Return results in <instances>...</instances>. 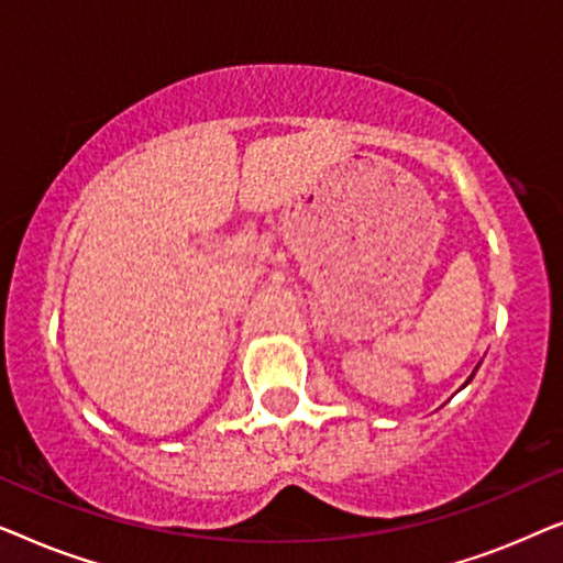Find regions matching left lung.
<instances>
[{"label": "left lung", "mask_w": 563, "mask_h": 563, "mask_svg": "<svg viewBox=\"0 0 563 563\" xmlns=\"http://www.w3.org/2000/svg\"><path fill=\"white\" fill-rule=\"evenodd\" d=\"M476 368H479V364H476ZM476 368H474V372H472V376H468V379H466V384H468V382H472V379H474V374H476ZM466 384H464V387H466Z\"/></svg>", "instance_id": "8db88e82"}]
</instances>
